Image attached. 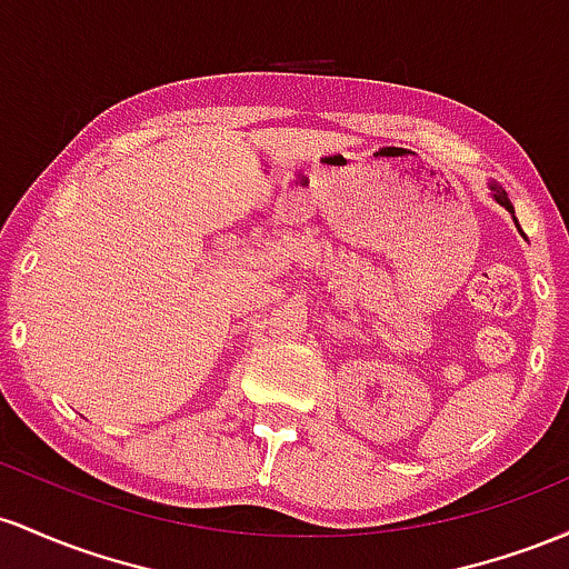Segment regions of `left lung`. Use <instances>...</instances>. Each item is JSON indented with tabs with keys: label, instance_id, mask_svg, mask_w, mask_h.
Instances as JSON below:
<instances>
[{
	"label": "left lung",
	"instance_id": "1",
	"mask_svg": "<svg viewBox=\"0 0 569 569\" xmlns=\"http://www.w3.org/2000/svg\"><path fill=\"white\" fill-rule=\"evenodd\" d=\"M489 190H491V196H495V201L500 203V207H506L510 214H513V203H510L506 190H502L497 182H489ZM513 222H516V228H519V220H516V214H513ZM519 231H521V228H519Z\"/></svg>",
	"mask_w": 569,
	"mask_h": 569
}]
</instances>
